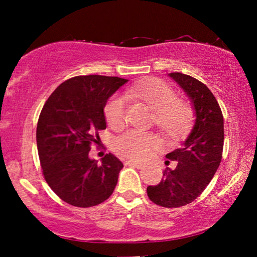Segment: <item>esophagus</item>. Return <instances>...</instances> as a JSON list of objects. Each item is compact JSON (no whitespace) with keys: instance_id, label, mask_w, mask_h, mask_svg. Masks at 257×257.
<instances>
[{"instance_id":"34e87169","label":"esophagus","mask_w":257,"mask_h":257,"mask_svg":"<svg viewBox=\"0 0 257 257\" xmlns=\"http://www.w3.org/2000/svg\"><path fill=\"white\" fill-rule=\"evenodd\" d=\"M126 165H128V166H132V167H136V168H142L143 167V164L138 163V161H133V160H127L125 163Z\"/></svg>"}]
</instances>
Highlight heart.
<instances>
[{
  "instance_id": "b5f03b06",
  "label": "heart",
  "mask_w": 257,
  "mask_h": 257,
  "mask_svg": "<svg viewBox=\"0 0 257 257\" xmlns=\"http://www.w3.org/2000/svg\"><path fill=\"white\" fill-rule=\"evenodd\" d=\"M126 96L146 104L153 111L152 121L167 139H175L187 131L192 124L193 111L186 101L178 100L170 85L159 79L135 84L126 90ZM126 98L114 94L104 107V115L111 127H120L125 121ZM158 147V140L151 133L130 130L115 137L113 150L119 156L143 160Z\"/></svg>"
}]
</instances>
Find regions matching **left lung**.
<instances>
[{"instance_id": "1", "label": "left lung", "mask_w": 257, "mask_h": 257, "mask_svg": "<svg viewBox=\"0 0 257 257\" xmlns=\"http://www.w3.org/2000/svg\"><path fill=\"white\" fill-rule=\"evenodd\" d=\"M170 76L191 98L195 110V124L181 147L166 154L164 179L147 187V195L156 205L177 208L194 201L212 180L219 168L223 151V115L216 98L208 87L192 76L172 72Z\"/></svg>"}]
</instances>
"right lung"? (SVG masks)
<instances>
[{"mask_svg": "<svg viewBox=\"0 0 257 257\" xmlns=\"http://www.w3.org/2000/svg\"><path fill=\"white\" fill-rule=\"evenodd\" d=\"M127 79L100 75L76 76L63 82L45 101L36 140L43 177L69 205L97 206L110 198L124 165L108 153L101 164L91 160V145L106 128L104 106Z\"/></svg>", "mask_w": 257, "mask_h": 257, "instance_id": "obj_1", "label": "right lung"}]
</instances>
